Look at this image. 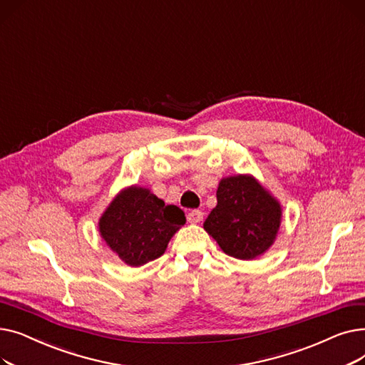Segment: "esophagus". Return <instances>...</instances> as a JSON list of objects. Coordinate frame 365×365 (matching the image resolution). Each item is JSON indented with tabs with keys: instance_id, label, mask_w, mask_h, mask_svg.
I'll return each instance as SVG.
<instances>
[{
	"instance_id": "esophagus-1",
	"label": "esophagus",
	"mask_w": 365,
	"mask_h": 365,
	"mask_svg": "<svg viewBox=\"0 0 365 365\" xmlns=\"http://www.w3.org/2000/svg\"><path fill=\"white\" fill-rule=\"evenodd\" d=\"M202 212L201 210H190V212L187 213V222L190 223H200L202 220Z\"/></svg>"
}]
</instances>
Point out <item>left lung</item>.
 <instances>
[{"instance_id":"obj_1","label":"left lung","mask_w":365,"mask_h":365,"mask_svg":"<svg viewBox=\"0 0 365 365\" xmlns=\"http://www.w3.org/2000/svg\"><path fill=\"white\" fill-rule=\"evenodd\" d=\"M217 205L204 229L231 257L253 260L274 244L282 208L277 198L250 175L223 178L217 187Z\"/></svg>"}]
</instances>
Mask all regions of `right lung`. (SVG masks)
I'll return each mask as SVG.
<instances>
[{
  "label": "right lung",
  "instance_id": "obj_1",
  "mask_svg": "<svg viewBox=\"0 0 365 365\" xmlns=\"http://www.w3.org/2000/svg\"><path fill=\"white\" fill-rule=\"evenodd\" d=\"M185 222L179 207L165 205L149 189L134 185L108 205L99 219V232L124 263L138 267L163 256Z\"/></svg>",
  "mask_w": 365,
  "mask_h": 365
}]
</instances>
